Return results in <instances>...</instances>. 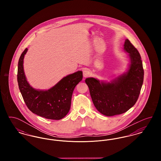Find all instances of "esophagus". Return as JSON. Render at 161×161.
<instances>
[{
    "label": "esophagus",
    "mask_w": 161,
    "mask_h": 161,
    "mask_svg": "<svg viewBox=\"0 0 161 161\" xmlns=\"http://www.w3.org/2000/svg\"><path fill=\"white\" fill-rule=\"evenodd\" d=\"M91 75V72L89 70L87 69H85L83 70V77L84 78H87V77H89Z\"/></svg>",
    "instance_id": "esophagus-1"
}]
</instances>
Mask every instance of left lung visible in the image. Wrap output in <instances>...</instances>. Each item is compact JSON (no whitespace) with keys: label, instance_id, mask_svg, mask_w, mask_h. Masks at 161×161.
I'll return each instance as SVG.
<instances>
[{"label":"left lung","instance_id":"1","mask_svg":"<svg viewBox=\"0 0 161 161\" xmlns=\"http://www.w3.org/2000/svg\"><path fill=\"white\" fill-rule=\"evenodd\" d=\"M124 49L129 54L130 68L126 74L110 83L100 82L94 78H87L93 103L103 115L111 116L126 112L136 103L144 81V69L137 49L129 40H125Z\"/></svg>","mask_w":161,"mask_h":161}]
</instances>
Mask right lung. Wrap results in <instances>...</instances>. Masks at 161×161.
<instances>
[{
  "mask_svg": "<svg viewBox=\"0 0 161 161\" xmlns=\"http://www.w3.org/2000/svg\"><path fill=\"white\" fill-rule=\"evenodd\" d=\"M28 49L21 54L18 63L17 82L23 100L31 112L46 119L59 120L68 114L73 91L83 79V72L77 71L63 79L47 91L33 89L28 83L23 70L24 56Z\"/></svg>",
  "mask_w": 161,
  "mask_h": 161,
  "instance_id": "right-lung-1",
  "label": "right lung"
}]
</instances>
